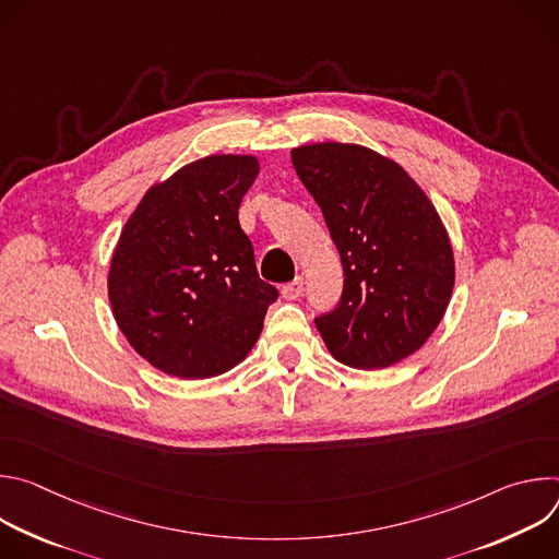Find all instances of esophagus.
Returning a JSON list of instances; mask_svg holds the SVG:
<instances>
[{
	"label": "esophagus",
	"instance_id": "obj_1",
	"mask_svg": "<svg viewBox=\"0 0 559 559\" xmlns=\"http://www.w3.org/2000/svg\"><path fill=\"white\" fill-rule=\"evenodd\" d=\"M281 294H283L285 300H296V298L302 294V278L296 276L292 283H285L283 289H281Z\"/></svg>",
	"mask_w": 559,
	"mask_h": 559
}]
</instances>
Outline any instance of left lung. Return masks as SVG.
I'll list each match as a JSON object with an SVG mask.
<instances>
[{"label":"left lung","instance_id":"left-lung-1","mask_svg":"<svg viewBox=\"0 0 559 559\" xmlns=\"http://www.w3.org/2000/svg\"><path fill=\"white\" fill-rule=\"evenodd\" d=\"M292 164L323 210L345 276L318 332L347 367L401 362L436 332L455 283L438 210L403 166L358 143L298 145Z\"/></svg>","mask_w":559,"mask_h":559}]
</instances>
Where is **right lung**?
<instances>
[{"label": "right lung", "mask_w": 559, "mask_h": 559, "mask_svg": "<svg viewBox=\"0 0 559 559\" xmlns=\"http://www.w3.org/2000/svg\"><path fill=\"white\" fill-rule=\"evenodd\" d=\"M259 170L254 154L203 156L154 183L126 221L108 298L121 334L154 369L212 378L257 345L278 296L238 225Z\"/></svg>", "instance_id": "add662e5"}]
</instances>
